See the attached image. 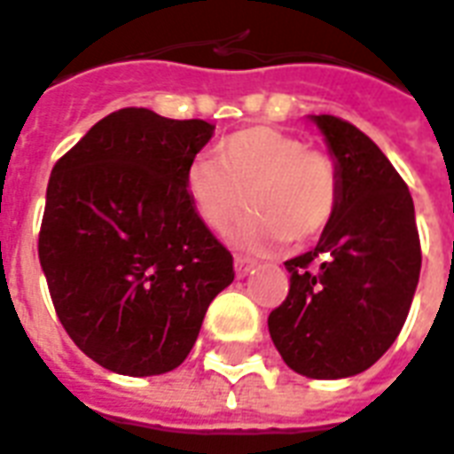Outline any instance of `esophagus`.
Returning <instances> with one entry per match:
<instances>
[{
    "label": "esophagus",
    "instance_id": "esophagus-1",
    "mask_svg": "<svg viewBox=\"0 0 454 454\" xmlns=\"http://www.w3.org/2000/svg\"><path fill=\"white\" fill-rule=\"evenodd\" d=\"M233 266H235V276H238V278H245V276L254 269V262H250V259H245V257H235Z\"/></svg>",
    "mask_w": 454,
    "mask_h": 454
}]
</instances>
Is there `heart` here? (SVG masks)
<instances>
[{
    "label": "heart",
    "instance_id": "1",
    "mask_svg": "<svg viewBox=\"0 0 454 454\" xmlns=\"http://www.w3.org/2000/svg\"><path fill=\"white\" fill-rule=\"evenodd\" d=\"M183 190L197 219L216 233L242 212L245 195L254 212L242 221L235 242L266 250L276 242H309L331 223L340 178L326 152L281 128L252 126L223 137L212 159L185 168Z\"/></svg>",
    "mask_w": 454,
    "mask_h": 454
}]
</instances>
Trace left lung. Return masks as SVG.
<instances>
[{"label":"left lung","instance_id":"left-lung-1","mask_svg":"<svg viewBox=\"0 0 454 454\" xmlns=\"http://www.w3.org/2000/svg\"><path fill=\"white\" fill-rule=\"evenodd\" d=\"M340 178L317 247L288 259V297L269 314L283 362L307 379H348L379 362L403 331L419 283L414 202L388 157L359 128L309 116Z\"/></svg>","mask_w":454,"mask_h":454}]
</instances>
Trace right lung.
I'll return each instance as SVG.
<instances>
[{
	"label": "right lung",
	"mask_w": 454,
	"mask_h": 454,
	"mask_svg": "<svg viewBox=\"0 0 454 454\" xmlns=\"http://www.w3.org/2000/svg\"><path fill=\"white\" fill-rule=\"evenodd\" d=\"M207 121L119 109L51 168L40 264L71 340L104 369L157 376L183 364L233 257L190 209L183 176Z\"/></svg>",
	"instance_id": "1"
}]
</instances>
